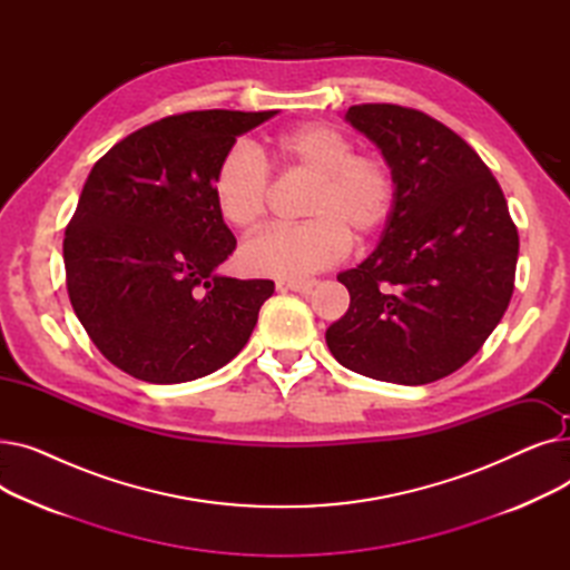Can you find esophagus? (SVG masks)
Here are the masks:
<instances>
[{
    "label": "esophagus",
    "mask_w": 570,
    "mask_h": 570,
    "mask_svg": "<svg viewBox=\"0 0 570 570\" xmlns=\"http://www.w3.org/2000/svg\"><path fill=\"white\" fill-rule=\"evenodd\" d=\"M316 286V279H291L286 282V288L293 293H309Z\"/></svg>",
    "instance_id": "1"
}]
</instances>
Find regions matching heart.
<instances>
[{
    "instance_id": "heart-1",
    "label": "heart",
    "mask_w": 570,
    "mask_h": 570,
    "mask_svg": "<svg viewBox=\"0 0 570 570\" xmlns=\"http://www.w3.org/2000/svg\"><path fill=\"white\" fill-rule=\"evenodd\" d=\"M269 153L284 166L314 175L305 200L309 222L269 226L239 249L245 273L275 279H305L340 263L351 237H374L393 213L391 168L374 155H355L346 134L327 125L291 127L269 138ZM213 198L222 219L254 228L267 205V170L247 145H233L213 175Z\"/></svg>"
}]
</instances>
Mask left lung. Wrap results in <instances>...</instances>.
I'll use <instances>...</instances> for the list:
<instances>
[{"label":"left lung","mask_w":570,"mask_h":570,"mask_svg":"<svg viewBox=\"0 0 570 570\" xmlns=\"http://www.w3.org/2000/svg\"><path fill=\"white\" fill-rule=\"evenodd\" d=\"M344 119L381 149L395 200L376 249L337 275L351 305L325 342L355 374L432 383L469 363L508 309L518 228L492 170L434 117L363 104Z\"/></svg>","instance_id":"1"}]
</instances>
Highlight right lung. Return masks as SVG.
<instances>
[{"label": "right lung", "instance_id": "right-lung-1", "mask_svg": "<svg viewBox=\"0 0 570 570\" xmlns=\"http://www.w3.org/2000/svg\"><path fill=\"white\" fill-rule=\"evenodd\" d=\"M275 115H170L112 145L87 175L65 235L67 288L89 340L134 379L194 381L249 342L275 282L217 273L235 237L213 175L237 136Z\"/></svg>", "mask_w": 570, "mask_h": 570}]
</instances>
